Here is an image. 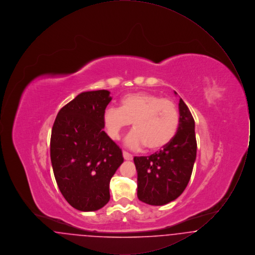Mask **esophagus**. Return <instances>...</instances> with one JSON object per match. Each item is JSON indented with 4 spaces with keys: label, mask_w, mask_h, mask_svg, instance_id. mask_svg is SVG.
Here are the masks:
<instances>
[{
    "label": "esophagus",
    "mask_w": 255,
    "mask_h": 255,
    "mask_svg": "<svg viewBox=\"0 0 255 255\" xmlns=\"http://www.w3.org/2000/svg\"><path fill=\"white\" fill-rule=\"evenodd\" d=\"M123 158H125L126 160H132L133 159V155H131L130 153H128V152H126V151H123Z\"/></svg>",
    "instance_id": "obj_1"
}]
</instances>
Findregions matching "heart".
Returning a JSON list of instances; mask_svg holds the SVG:
<instances>
[{
	"label": "heart",
	"instance_id": "obj_1",
	"mask_svg": "<svg viewBox=\"0 0 255 255\" xmlns=\"http://www.w3.org/2000/svg\"><path fill=\"white\" fill-rule=\"evenodd\" d=\"M102 121L113 139H119L133 123V131L126 137V145L133 149L146 146L149 150H158L176 135L180 114L170 99L150 93H133L122 97L120 108L105 109Z\"/></svg>",
	"mask_w": 255,
	"mask_h": 255
}]
</instances>
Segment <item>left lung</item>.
<instances>
[{
    "mask_svg": "<svg viewBox=\"0 0 255 255\" xmlns=\"http://www.w3.org/2000/svg\"><path fill=\"white\" fill-rule=\"evenodd\" d=\"M179 112V129L169 143L150 156L133 158L137 172V198L151 206H163L176 200L192 174L197 153L195 122L182 98Z\"/></svg>",
    "mask_w": 255,
    "mask_h": 255,
    "instance_id": "1",
    "label": "left lung"
}]
</instances>
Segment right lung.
<instances>
[{
  "instance_id": "obj_1",
  "label": "right lung",
  "mask_w": 255,
  "mask_h": 255,
  "mask_svg": "<svg viewBox=\"0 0 255 255\" xmlns=\"http://www.w3.org/2000/svg\"><path fill=\"white\" fill-rule=\"evenodd\" d=\"M110 92H84L57 114L50 159L57 185L77 210L96 211L110 200V181L123 162L122 149L103 131Z\"/></svg>"
}]
</instances>
